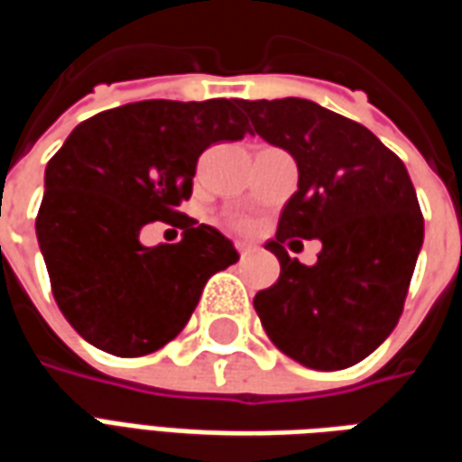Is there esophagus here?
<instances>
[{
    "mask_svg": "<svg viewBox=\"0 0 462 462\" xmlns=\"http://www.w3.org/2000/svg\"><path fill=\"white\" fill-rule=\"evenodd\" d=\"M235 247H237V252H240V257H247V254H250V252H252V247H250V245H247V242H237Z\"/></svg>",
    "mask_w": 462,
    "mask_h": 462,
    "instance_id": "34e87169",
    "label": "esophagus"
}]
</instances>
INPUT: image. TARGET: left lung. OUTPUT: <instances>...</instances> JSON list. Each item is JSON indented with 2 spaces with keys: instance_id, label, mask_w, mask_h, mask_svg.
<instances>
[{
  "instance_id": "8db88e82",
  "label": "left lung",
  "mask_w": 462,
  "mask_h": 462,
  "mask_svg": "<svg viewBox=\"0 0 462 462\" xmlns=\"http://www.w3.org/2000/svg\"><path fill=\"white\" fill-rule=\"evenodd\" d=\"M240 108L300 171L277 237L264 245L280 260V280L254 297L262 327L301 366H354L396 329L423 245L406 165L361 123L307 98ZM290 236L322 242L317 265L291 260L281 247Z\"/></svg>"
}]
</instances>
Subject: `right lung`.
<instances>
[{"mask_svg":"<svg viewBox=\"0 0 462 462\" xmlns=\"http://www.w3.org/2000/svg\"><path fill=\"white\" fill-rule=\"evenodd\" d=\"M252 133L237 98L138 101L79 123L49 161L36 240L59 310L88 344L143 356L175 339L215 272L240 254L220 230L175 208L205 148ZM178 245H140L143 224L174 219Z\"/></svg>","mask_w":462,"mask_h":462,"instance_id":"obj_1","label":"right lung"}]
</instances>
